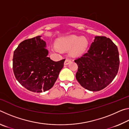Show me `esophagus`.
Listing matches in <instances>:
<instances>
[{
  "label": "esophagus",
  "instance_id": "obj_1",
  "mask_svg": "<svg viewBox=\"0 0 129 129\" xmlns=\"http://www.w3.org/2000/svg\"><path fill=\"white\" fill-rule=\"evenodd\" d=\"M71 58H66V60H65V62H64V64L65 65H68V64H69L70 62H71Z\"/></svg>",
  "mask_w": 129,
  "mask_h": 129
}]
</instances>
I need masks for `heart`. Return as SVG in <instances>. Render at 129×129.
<instances>
[{
  "instance_id": "1",
  "label": "heart",
  "mask_w": 129,
  "mask_h": 129,
  "mask_svg": "<svg viewBox=\"0 0 129 129\" xmlns=\"http://www.w3.org/2000/svg\"><path fill=\"white\" fill-rule=\"evenodd\" d=\"M88 46V41L85 38L77 36H70L62 39L55 45L53 50L60 52L61 49H71L72 52L76 56L81 55L86 51Z\"/></svg>"
}]
</instances>
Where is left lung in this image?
<instances>
[{"label":"left lung","instance_id":"1","mask_svg":"<svg viewBox=\"0 0 129 129\" xmlns=\"http://www.w3.org/2000/svg\"><path fill=\"white\" fill-rule=\"evenodd\" d=\"M78 65L77 81L90 91H100L106 87L117 75L119 52L109 38L95 36L88 51L75 60Z\"/></svg>","mask_w":129,"mask_h":129}]
</instances>
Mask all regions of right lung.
<instances>
[{"label":"right lung","instance_id":"1","mask_svg":"<svg viewBox=\"0 0 129 129\" xmlns=\"http://www.w3.org/2000/svg\"><path fill=\"white\" fill-rule=\"evenodd\" d=\"M38 36L21 42L15 50L13 71L18 82L29 91L41 93L54 85L65 59L54 61L48 57L46 43Z\"/></svg>","mask_w":129,"mask_h":129}]
</instances>
